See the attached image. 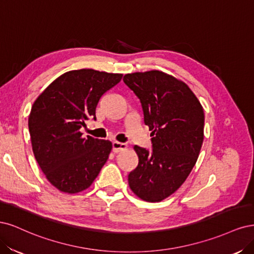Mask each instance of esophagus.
<instances>
[{
    "label": "esophagus",
    "instance_id": "obj_1",
    "mask_svg": "<svg viewBox=\"0 0 254 254\" xmlns=\"http://www.w3.org/2000/svg\"><path fill=\"white\" fill-rule=\"evenodd\" d=\"M127 143L124 142H118V141H114L113 142V152L114 153H118L120 151H124L127 149Z\"/></svg>",
    "mask_w": 254,
    "mask_h": 254
}]
</instances>
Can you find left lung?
Segmentation results:
<instances>
[{
    "label": "left lung",
    "instance_id": "8db88e82",
    "mask_svg": "<svg viewBox=\"0 0 254 254\" xmlns=\"http://www.w3.org/2000/svg\"><path fill=\"white\" fill-rule=\"evenodd\" d=\"M124 82L140 100L152 150L135 145L138 166L128 185L145 201H161L189 176L203 141L204 115L187 84L159 70L127 73Z\"/></svg>",
    "mask_w": 254,
    "mask_h": 254
}]
</instances>
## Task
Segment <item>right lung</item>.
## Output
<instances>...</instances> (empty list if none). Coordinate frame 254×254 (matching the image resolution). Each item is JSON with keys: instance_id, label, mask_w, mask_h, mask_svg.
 I'll return each mask as SVG.
<instances>
[{"instance_id": "1", "label": "right lung", "mask_w": 254, "mask_h": 254, "mask_svg": "<svg viewBox=\"0 0 254 254\" xmlns=\"http://www.w3.org/2000/svg\"><path fill=\"white\" fill-rule=\"evenodd\" d=\"M121 78V73L95 69L70 70L48 85L32 105V151L48 182L61 192L87 189L108 160L112 142L83 138L80 128L86 120H96L100 98Z\"/></svg>"}]
</instances>
